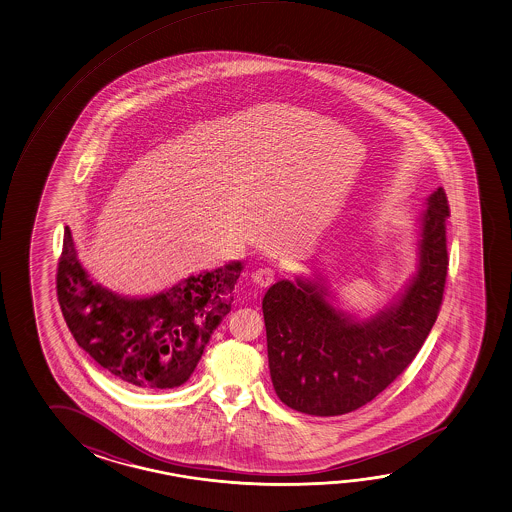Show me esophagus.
I'll return each instance as SVG.
<instances>
[{
    "mask_svg": "<svg viewBox=\"0 0 512 512\" xmlns=\"http://www.w3.org/2000/svg\"><path fill=\"white\" fill-rule=\"evenodd\" d=\"M252 279H254V283L258 287H269V285L274 283V279H276V270L270 269V267H261V269L254 272Z\"/></svg>",
    "mask_w": 512,
    "mask_h": 512,
    "instance_id": "34e87169",
    "label": "esophagus"
}]
</instances>
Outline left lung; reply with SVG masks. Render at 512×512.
I'll return each mask as SVG.
<instances>
[{
    "instance_id": "left-lung-1",
    "label": "left lung",
    "mask_w": 512,
    "mask_h": 512,
    "mask_svg": "<svg viewBox=\"0 0 512 512\" xmlns=\"http://www.w3.org/2000/svg\"><path fill=\"white\" fill-rule=\"evenodd\" d=\"M446 191L438 187L420 218L419 269L399 301L368 319L334 307L325 287L278 281L263 298L270 379L289 408L335 417L386 390L419 354L446 287Z\"/></svg>"
}]
</instances>
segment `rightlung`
<instances>
[{
  "instance_id": "right-lung-1",
  "label": "right lung",
  "mask_w": 512,
  "mask_h": 512,
  "mask_svg": "<svg viewBox=\"0 0 512 512\" xmlns=\"http://www.w3.org/2000/svg\"><path fill=\"white\" fill-rule=\"evenodd\" d=\"M240 272L238 261L151 298H122L86 274L66 227L57 299L75 341L95 363L131 386L171 390L195 372L214 328L229 314Z\"/></svg>"
}]
</instances>
